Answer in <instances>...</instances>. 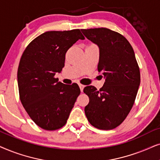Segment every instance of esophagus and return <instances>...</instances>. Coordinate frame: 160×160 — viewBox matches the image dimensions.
<instances>
[{
	"mask_svg": "<svg viewBox=\"0 0 160 160\" xmlns=\"http://www.w3.org/2000/svg\"><path fill=\"white\" fill-rule=\"evenodd\" d=\"M79 87H80V91H83V88H84L85 86H84V85H82V84H79Z\"/></svg>",
	"mask_w": 160,
	"mask_h": 160,
	"instance_id": "obj_1",
	"label": "esophagus"
}]
</instances>
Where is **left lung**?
I'll use <instances>...</instances> for the list:
<instances>
[{
    "label": "left lung",
    "mask_w": 160,
    "mask_h": 160,
    "mask_svg": "<svg viewBox=\"0 0 160 160\" xmlns=\"http://www.w3.org/2000/svg\"><path fill=\"white\" fill-rule=\"evenodd\" d=\"M87 39L99 48L98 71L105 78L99 90L86 86L88 121L96 128L115 129L124 121L135 103L140 83V69L132 47L118 32L106 28L82 29Z\"/></svg>",
    "instance_id": "left-lung-1"
}]
</instances>
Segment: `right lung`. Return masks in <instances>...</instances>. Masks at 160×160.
Masks as SVG:
<instances>
[{"instance_id":"add662e5","label":"right lung","mask_w":160,"mask_h":160,"mask_svg":"<svg viewBox=\"0 0 160 160\" xmlns=\"http://www.w3.org/2000/svg\"><path fill=\"white\" fill-rule=\"evenodd\" d=\"M84 39L80 29L47 31L34 39L21 56L18 70L21 103L43 129L52 131L64 126L80 95L78 84L67 86L55 75L64 67L67 50Z\"/></svg>"}]
</instances>
